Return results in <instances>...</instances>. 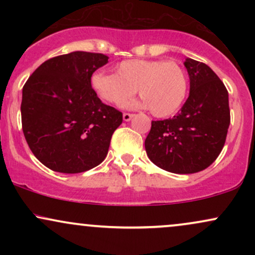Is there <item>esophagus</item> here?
<instances>
[{"instance_id":"1","label":"esophagus","mask_w":255,"mask_h":255,"mask_svg":"<svg viewBox=\"0 0 255 255\" xmlns=\"http://www.w3.org/2000/svg\"><path fill=\"white\" fill-rule=\"evenodd\" d=\"M133 116H134V114L125 113V114H124V120H125L126 122H127V121H130V120L133 119Z\"/></svg>"}]
</instances>
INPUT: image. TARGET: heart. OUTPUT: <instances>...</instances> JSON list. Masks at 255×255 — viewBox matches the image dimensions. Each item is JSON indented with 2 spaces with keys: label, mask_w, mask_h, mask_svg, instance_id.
Masks as SVG:
<instances>
[{
  "label": "heart",
  "mask_w": 255,
  "mask_h": 255,
  "mask_svg": "<svg viewBox=\"0 0 255 255\" xmlns=\"http://www.w3.org/2000/svg\"><path fill=\"white\" fill-rule=\"evenodd\" d=\"M92 90L104 102L121 105L135 95L157 118H166L182 107L188 95V77L174 61L126 60L116 66L115 73L97 71L91 75Z\"/></svg>",
  "instance_id": "obj_1"
}]
</instances>
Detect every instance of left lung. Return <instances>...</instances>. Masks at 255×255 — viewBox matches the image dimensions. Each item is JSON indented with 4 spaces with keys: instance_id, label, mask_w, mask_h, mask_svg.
<instances>
[{
    "instance_id": "obj_1",
    "label": "left lung",
    "mask_w": 255,
    "mask_h": 255,
    "mask_svg": "<svg viewBox=\"0 0 255 255\" xmlns=\"http://www.w3.org/2000/svg\"><path fill=\"white\" fill-rule=\"evenodd\" d=\"M189 97L172 119L152 121L145 140L152 163L174 174H194L217 159L230 125L228 91L207 64L184 61Z\"/></svg>"
}]
</instances>
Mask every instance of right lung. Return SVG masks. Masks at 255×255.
Instances as JSON below:
<instances>
[{"label":"right lung","instance_id":"obj_1","mask_svg":"<svg viewBox=\"0 0 255 255\" xmlns=\"http://www.w3.org/2000/svg\"><path fill=\"white\" fill-rule=\"evenodd\" d=\"M107 55L74 51L46 60L22 87V131L32 153L54 171L78 174L101 164L122 113L90 84Z\"/></svg>","mask_w":255,"mask_h":255}]
</instances>
